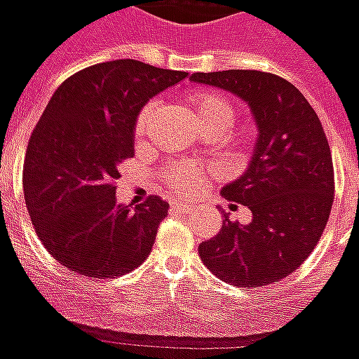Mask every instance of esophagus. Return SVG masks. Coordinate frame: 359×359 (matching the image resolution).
Wrapping results in <instances>:
<instances>
[{"instance_id": "esophagus-1", "label": "esophagus", "mask_w": 359, "mask_h": 359, "mask_svg": "<svg viewBox=\"0 0 359 359\" xmlns=\"http://www.w3.org/2000/svg\"><path fill=\"white\" fill-rule=\"evenodd\" d=\"M174 208H176V210H193V205H191V203H183V201H176V203H174Z\"/></svg>"}]
</instances>
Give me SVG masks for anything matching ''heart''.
<instances>
[{
    "instance_id": "b5f03b06",
    "label": "heart",
    "mask_w": 359,
    "mask_h": 359,
    "mask_svg": "<svg viewBox=\"0 0 359 359\" xmlns=\"http://www.w3.org/2000/svg\"><path fill=\"white\" fill-rule=\"evenodd\" d=\"M187 103H189L191 116L195 120L201 132L212 130V132H226L229 130L235 122L237 116V109L231 103V99L226 97L224 93L214 90H197L191 91L187 95ZM153 111V104H145L133 122V135L141 140L147 133L149 116ZM162 177L168 185V189L177 195V197H189L195 195L201 187L205 185L206 174L205 170L197 166V164H170L168 168H164Z\"/></svg>"
}]
</instances>
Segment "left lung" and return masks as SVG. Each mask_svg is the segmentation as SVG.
<instances>
[{"mask_svg":"<svg viewBox=\"0 0 359 359\" xmlns=\"http://www.w3.org/2000/svg\"><path fill=\"white\" fill-rule=\"evenodd\" d=\"M191 80L245 99L258 126L247 172L222 189L252 212L243 226L224 214L216 237L198 245L212 273L235 287H264L302 266L321 239L334 198L331 149L306 97L260 70L195 72Z\"/></svg>","mask_w":359,"mask_h":359,"instance_id":"1","label":"left lung"}]
</instances>
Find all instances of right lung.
Wrapping results in <instances>:
<instances>
[{"label":"right lung","instance_id":"1","mask_svg":"<svg viewBox=\"0 0 359 359\" xmlns=\"http://www.w3.org/2000/svg\"><path fill=\"white\" fill-rule=\"evenodd\" d=\"M187 72L133 59L99 62L65 80L26 147L22 187L34 231L55 260L95 279L147 260L168 203L151 195L116 205L122 162L133 156V122L149 99Z\"/></svg>","mask_w":359,"mask_h":359}]
</instances>
